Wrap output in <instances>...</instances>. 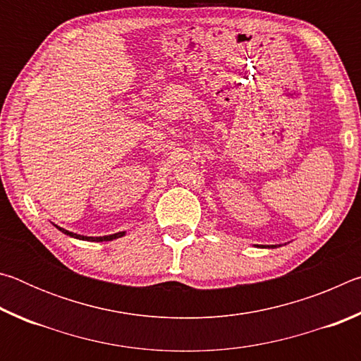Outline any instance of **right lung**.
Returning a JSON list of instances; mask_svg holds the SVG:
<instances>
[{
    "mask_svg": "<svg viewBox=\"0 0 361 361\" xmlns=\"http://www.w3.org/2000/svg\"><path fill=\"white\" fill-rule=\"evenodd\" d=\"M59 228V226H57ZM62 232H65L66 235H71L75 237V239H81V240H97V242H102V240H113V239H118V237H122L126 234V232H116V234H111V235H103V237H87V235H79V234H73V232L66 231V229H62L59 228Z\"/></svg>",
    "mask_w": 361,
    "mask_h": 361,
    "instance_id": "right-lung-1",
    "label": "right lung"
}]
</instances>
